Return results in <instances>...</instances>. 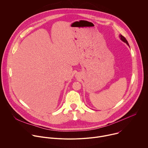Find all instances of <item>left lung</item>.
<instances>
[{"label": "left lung", "instance_id": "1", "mask_svg": "<svg viewBox=\"0 0 148 148\" xmlns=\"http://www.w3.org/2000/svg\"><path fill=\"white\" fill-rule=\"evenodd\" d=\"M119 38H120V39L123 42H124V43H125L129 47H130V46H129V45H128V42H127V40H126V39L123 36H122L121 35H119Z\"/></svg>", "mask_w": 148, "mask_h": 148}]
</instances>
